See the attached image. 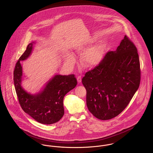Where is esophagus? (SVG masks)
<instances>
[{"label": "esophagus", "instance_id": "1", "mask_svg": "<svg viewBox=\"0 0 153 153\" xmlns=\"http://www.w3.org/2000/svg\"><path fill=\"white\" fill-rule=\"evenodd\" d=\"M81 80H82V79H81V76H77V81H78V83H80V82H81Z\"/></svg>", "mask_w": 153, "mask_h": 153}]
</instances>
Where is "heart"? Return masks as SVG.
<instances>
[{"mask_svg":"<svg viewBox=\"0 0 153 153\" xmlns=\"http://www.w3.org/2000/svg\"><path fill=\"white\" fill-rule=\"evenodd\" d=\"M94 42V39L90 40L87 45L79 46L77 48V51L79 52L85 51ZM106 47V44L102 43L88 49L84 53L82 57V64L87 68H92L98 65L103 58ZM66 60L69 63H72L74 62V58L72 56H68Z\"/></svg>","mask_w":153,"mask_h":153,"instance_id":"1","label":"heart"}]
</instances>
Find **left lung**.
I'll return each instance as SVG.
<instances>
[{"label":"left lung","mask_w":153,"mask_h":153,"mask_svg":"<svg viewBox=\"0 0 153 153\" xmlns=\"http://www.w3.org/2000/svg\"><path fill=\"white\" fill-rule=\"evenodd\" d=\"M140 79L137 49L126 35L115 51H108L82 78L89 111L101 120L117 117L130 103Z\"/></svg>","instance_id":"left-lung-1"}]
</instances>
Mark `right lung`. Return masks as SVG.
Returning <instances> with one entry per match:
<instances>
[{
	"instance_id": "1",
	"label": "right lung",
	"mask_w": 153,
	"mask_h": 153,
	"mask_svg": "<svg viewBox=\"0 0 153 153\" xmlns=\"http://www.w3.org/2000/svg\"><path fill=\"white\" fill-rule=\"evenodd\" d=\"M32 46L33 43L27 45L15 65L13 80L16 95L22 109L34 120L44 124H54L64 115V96L76 87L77 80L74 74L57 75L49 81L41 93L31 95L26 92L21 85L22 76L21 61L29 57Z\"/></svg>"
}]
</instances>
